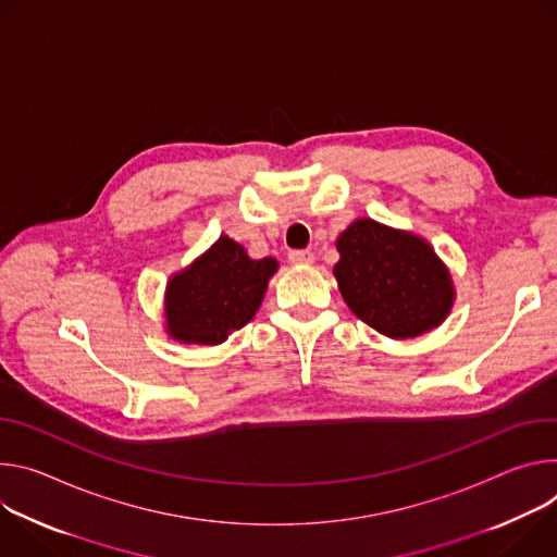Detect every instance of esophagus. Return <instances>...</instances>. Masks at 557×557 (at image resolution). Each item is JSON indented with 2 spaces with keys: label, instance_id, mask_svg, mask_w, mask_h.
Masks as SVG:
<instances>
[{
  "label": "esophagus",
  "instance_id": "obj_1",
  "mask_svg": "<svg viewBox=\"0 0 557 557\" xmlns=\"http://www.w3.org/2000/svg\"><path fill=\"white\" fill-rule=\"evenodd\" d=\"M287 259H289V263H294V265H310V263L314 261V255H312L310 250H292V252L287 255Z\"/></svg>",
  "mask_w": 557,
  "mask_h": 557
}]
</instances>
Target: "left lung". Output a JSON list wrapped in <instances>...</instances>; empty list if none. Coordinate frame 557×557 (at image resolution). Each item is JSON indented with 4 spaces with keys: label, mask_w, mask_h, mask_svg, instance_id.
Listing matches in <instances>:
<instances>
[{
    "label": "left lung",
    "mask_w": 557,
    "mask_h": 557,
    "mask_svg": "<svg viewBox=\"0 0 557 557\" xmlns=\"http://www.w3.org/2000/svg\"><path fill=\"white\" fill-rule=\"evenodd\" d=\"M334 276L349 310L376 332L405 341L451 314L456 285L426 238L374 219H356L336 238Z\"/></svg>",
    "instance_id": "left-lung-1"
}]
</instances>
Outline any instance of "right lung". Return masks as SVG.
<instances>
[{"label":"right lung","mask_w":557,"mask_h":557,"mask_svg":"<svg viewBox=\"0 0 557 557\" xmlns=\"http://www.w3.org/2000/svg\"><path fill=\"white\" fill-rule=\"evenodd\" d=\"M278 261L252 259L221 234L190 265L170 274L163 292V330L181 345H221L250 323Z\"/></svg>","instance_id":"obj_1"}]
</instances>
